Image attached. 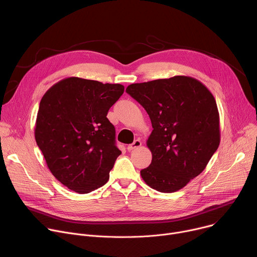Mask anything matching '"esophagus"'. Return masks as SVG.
I'll return each instance as SVG.
<instances>
[{"instance_id":"esophagus-1","label":"esophagus","mask_w":257,"mask_h":257,"mask_svg":"<svg viewBox=\"0 0 257 257\" xmlns=\"http://www.w3.org/2000/svg\"><path fill=\"white\" fill-rule=\"evenodd\" d=\"M141 146H142V142L140 140H136L133 144L127 146V151H133V150H135V149H137V148H139Z\"/></svg>"}]
</instances>
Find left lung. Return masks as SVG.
Masks as SVG:
<instances>
[{
	"label": "left lung",
	"instance_id": "obj_1",
	"mask_svg": "<svg viewBox=\"0 0 257 257\" xmlns=\"http://www.w3.org/2000/svg\"><path fill=\"white\" fill-rule=\"evenodd\" d=\"M146 109L153 131L152 153L143 180L160 192L183 188L207 167L220 145V115L215 97L200 81L174 76L131 84L125 90Z\"/></svg>",
	"mask_w": 257,
	"mask_h": 257
}]
</instances>
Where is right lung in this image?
<instances>
[{"instance_id":"1","label":"right lung","mask_w":257,"mask_h":257,"mask_svg":"<svg viewBox=\"0 0 257 257\" xmlns=\"http://www.w3.org/2000/svg\"><path fill=\"white\" fill-rule=\"evenodd\" d=\"M123 91L120 84L69 77L42 96L35 141L50 172L69 189L88 193L108 181L121 152L106 115Z\"/></svg>"}]
</instances>
